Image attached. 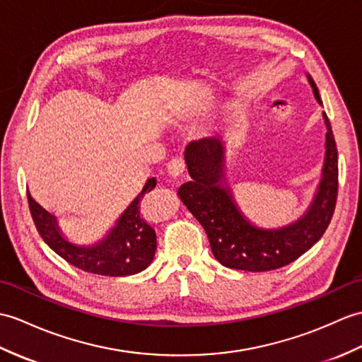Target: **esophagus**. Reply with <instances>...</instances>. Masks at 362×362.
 Returning <instances> with one entry per match:
<instances>
[{
	"mask_svg": "<svg viewBox=\"0 0 362 362\" xmlns=\"http://www.w3.org/2000/svg\"><path fill=\"white\" fill-rule=\"evenodd\" d=\"M166 173L171 179H179L180 175H183V173H185L183 158H180V157L173 158V160L168 163V166H166Z\"/></svg>",
	"mask_w": 362,
	"mask_h": 362,
	"instance_id": "obj_1",
	"label": "esophagus"
}]
</instances>
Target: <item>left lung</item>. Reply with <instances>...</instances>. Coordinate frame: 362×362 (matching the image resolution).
Here are the masks:
<instances>
[{
  "mask_svg": "<svg viewBox=\"0 0 362 362\" xmlns=\"http://www.w3.org/2000/svg\"><path fill=\"white\" fill-rule=\"evenodd\" d=\"M313 95L322 105L313 78L307 75ZM325 123V156L321 180L312 204L298 221L277 228L255 225L240 211L226 175V148L219 137L191 141L185 149L191 180L177 194L196 217L219 262L233 270L270 272L291 264L322 238L329 226L338 196V149L329 117Z\"/></svg>",
  "mask_w": 362,
  "mask_h": 362,
  "instance_id": "left-lung-1",
  "label": "left lung"
}]
</instances>
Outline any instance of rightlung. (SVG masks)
<instances>
[{"label":"right lung","instance_id":"obj_1","mask_svg":"<svg viewBox=\"0 0 362 362\" xmlns=\"http://www.w3.org/2000/svg\"><path fill=\"white\" fill-rule=\"evenodd\" d=\"M156 183L154 177L148 179L139 196L131 202L105 236L88 245H80L67 239L57 217L38 205L28 191L29 208L41 239L66 262L92 274L131 276L145 270L156 255V231L143 219L140 211V200L156 188Z\"/></svg>","mask_w":362,"mask_h":362}]
</instances>
